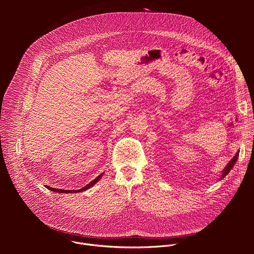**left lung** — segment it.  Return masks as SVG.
Instances as JSON below:
<instances>
[{"mask_svg":"<svg viewBox=\"0 0 254 254\" xmlns=\"http://www.w3.org/2000/svg\"><path fill=\"white\" fill-rule=\"evenodd\" d=\"M238 155H239V153H236V155L233 157V159L227 164V166L225 167V169H224V171H223V173H222V176H221V179H223L229 172H230V170L232 169V167L234 166V164L236 163V161H237V158H238Z\"/></svg>","mask_w":254,"mask_h":254,"instance_id":"obj_1","label":"left lung"}]
</instances>
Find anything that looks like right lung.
<instances>
[{
    "instance_id": "obj_1",
    "label": "right lung",
    "mask_w": 254,
    "mask_h": 254,
    "mask_svg": "<svg viewBox=\"0 0 254 254\" xmlns=\"http://www.w3.org/2000/svg\"><path fill=\"white\" fill-rule=\"evenodd\" d=\"M102 176V174H100L98 177H96V179L92 180L91 182L89 184H87L85 187L79 189V190H71V191H68V190H62V189H54V188H51V187H48V189H50L51 191H54V192H57V193H76V192H82V191H85L87 190L88 188H90L92 185H94L97 181L100 179V177Z\"/></svg>"
}]
</instances>
